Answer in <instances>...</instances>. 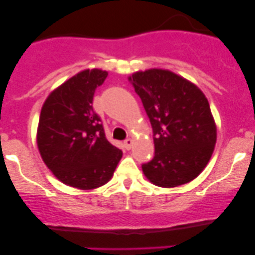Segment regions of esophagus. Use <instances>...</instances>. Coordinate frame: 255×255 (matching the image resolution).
Listing matches in <instances>:
<instances>
[{"mask_svg": "<svg viewBox=\"0 0 255 255\" xmlns=\"http://www.w3.org/2000/svg\"><path fill=\"white\" fill-rule=\"evenodd\" d=\"M132 145H133V140L132 139H126L125 142H123V146H125L127 150H129V149L132 148Z\"/></svg>", "mask_w": 255, "mask_h": 255, "instance_id": "1", "label": "esophagus"}]
</instances>
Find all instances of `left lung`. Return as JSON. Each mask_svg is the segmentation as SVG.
Listing matches in <instances>:
<instances>
[{
	"mask_svg": "<svg viewBox=\"0 0 255 255\" xmlns=\"http://www.w3.org/2000/svg\"><path fill=\"white\" fill-rule=\"evenodd\" d=\"M153 128L154 158L144 175L160 187H175L199 176L210 161L217 138L204 92L169 70L150 69L128 78Z\"/></svg>",
	"mask_w": 255,
	"mask_h": 255,
	"instance_id": "8db88e82",
	"label": "left lung"
}]
</instances>
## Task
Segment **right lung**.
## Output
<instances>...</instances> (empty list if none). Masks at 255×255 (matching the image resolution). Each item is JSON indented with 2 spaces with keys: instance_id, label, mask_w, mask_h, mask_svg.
Wrapping results in <instances>:
<instances>
[{
  "instance_id": "right-lung-1",
  "label": "right lung",
  "mask_w": 255,
  "mask_h": 255,
  "mask_svg": "<svg viewBox=\"0 0 255 255\" xmlns=\"http://www.w3.org/2000/svg\"><path fill=\"white\" fill-rule=\"evenodd\" d=\"M107 75L100 69L76 74L49 95L40 111L37 144L43 161L61 182L76 189L109 182L122 158L92 107L95 91Z\"/></svg>"
}]
</instances>
